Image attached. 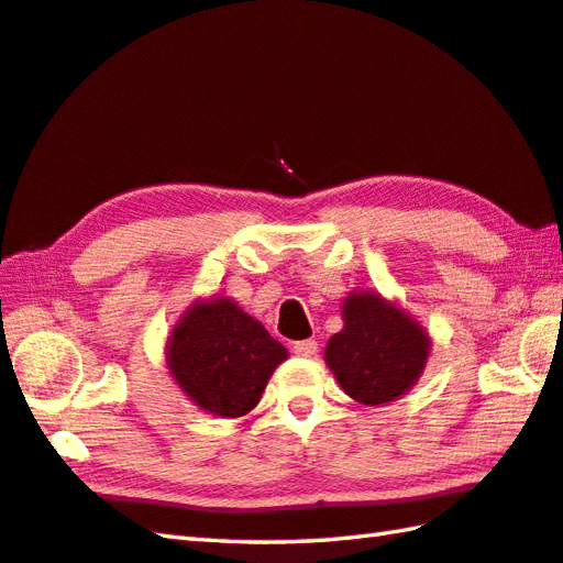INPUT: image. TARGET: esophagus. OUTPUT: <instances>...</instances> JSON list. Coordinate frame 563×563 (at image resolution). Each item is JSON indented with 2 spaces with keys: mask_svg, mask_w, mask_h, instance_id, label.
Wrapping results in <instances>:
<instances>
[{
  "mask_svg": "<svg viewBox=\"0 0 563 563\" xmlns=\"http://www.w3.org/2000/svg\"><path fill=\"white\" fill-rule=\"evenodd\" d=\"M319 351V343L314 339H305V341H295L292 343V353L302 355V357H314Z\"/></svg>",
  "mask_w": 563,
  "mask_h": 563,
  "instance_id": "obj_1",
  "label": "esophagus"
}]
</instances>
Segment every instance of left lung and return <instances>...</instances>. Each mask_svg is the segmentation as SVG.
Returning <instances> with one entry per match:
<instances>
[{
  "instance_id": "1",
  "label": "left lung",
  "mask_w": 563,
  "mask_h": 563,
  "mask_svg": "<svg viewBox=\"0 0 563 563\" xmlns=\"http://www.w3.org/2000/svg\"><path fill=\"white\" fill-rule=\"evenodd\" d=\"M343 329L324 349L327 367L357 404L397 401L423 375L430 336L421 321L377 290H353L341 305Z\"/></svg>"
}]
</instances>
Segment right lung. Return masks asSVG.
I'll return each mask as SVG.
<instances>
[{
    "label": "right lung",
    "mask_w": 563,
    "mask_h": 563,
    "mask_svg": "<svg viewBox=\"0 0 563 563\" xmlns=\"http://www.w3.org/2000/svg\"><path fill=\"white\" fill-rule=\"evenodd\" d=\"M166 367L186 397L220 418L246 416L261 401L288 349L230 297L196 300L166 341Z\"/></svg>",
    "instance_id": "1"
}]
</instances>
